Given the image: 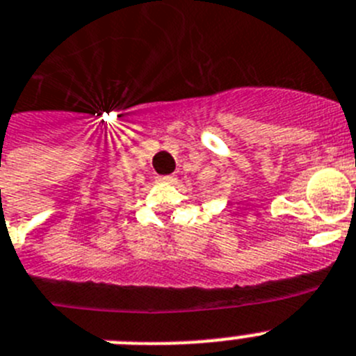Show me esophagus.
<instances>
[{"label": "esophagus", "mask_w": 356, "mask_h": 356, "mask_svg": "<svg viewBox=\"0 0 356 356\" xmlns=\"http://www.w3.org/2000/svg\"><path fill=\"white\" fill-rule=\"evenodd\" d=\"M175 180H176L175 176H160V178H159L160 184H165V185L172 184V181H175Z\"/></svg>", "instance_id": "34e87169"}]
</instances>
